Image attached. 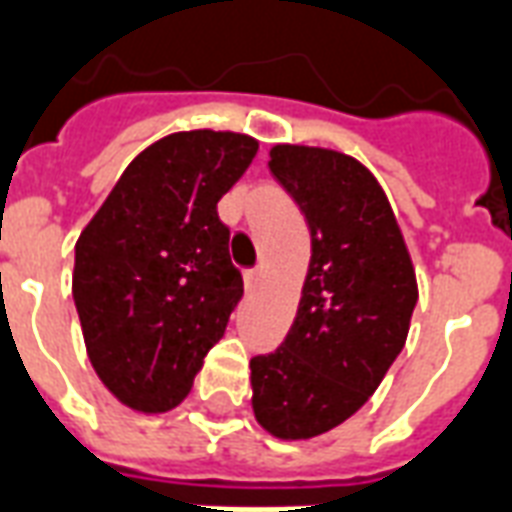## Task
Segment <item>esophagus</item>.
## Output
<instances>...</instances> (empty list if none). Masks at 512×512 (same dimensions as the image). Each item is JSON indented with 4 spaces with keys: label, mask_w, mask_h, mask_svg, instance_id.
<instances>
[{
    "label": "esophagus",
    "mask_w": 512,
    "mask_h": 512,
    "mask_svg": "<svg viewBox=\"0 0 512 512\" xmlns=\"http://www.w3.org/2000/svg\"><path fill=\"white\" fill-rule=\"evenodd\" d=\"M260 276H263V271H260V268H249V271L244 274V285L249 293H252L257 285H260Z\"/></svg>",
    "instance_id": "34e87169"
}]
</instances>
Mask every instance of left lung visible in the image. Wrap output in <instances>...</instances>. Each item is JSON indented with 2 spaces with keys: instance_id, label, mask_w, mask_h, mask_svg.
I'll use <instances>...</instances> for the list:
<instances>
[{
  "instance_id": "obj_1",
  "label": "left lung",
  "mask_w": 512,
  "mask_h": 512,
  "mask_svg": "<svg viewBox=\"0 0 512 512\" xmlns=\"http://www.w3.org/2000/svg\"><path fill=\"white\" fill-rule=\"evenodd\" d=\"M268 168L306 217L312 260L285 342L249 361L252 407L274 437L309 439L377 391L407 342L418 285L391 203L361 162L274 146Z\"/></svg>"
}]
</instances>
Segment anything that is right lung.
<instances>
[{
	"mask_svg": "<svg viewBox=\"0 0 512 512\" xmlns=\"http://www.w3.org/2000/svg\"><path fill=\"white\" fill-rule=\"evenodd\" d=\"M257 140L176 132L127 165L75 244L73 298L94 372L132 410L184 401L244 295L217 203Z\"/></svg>",
	"mask_w": 512,
	"mask_h": 512,
	"instance_id": "obj_1",
	"label": "right lung"
}]
</instances>
